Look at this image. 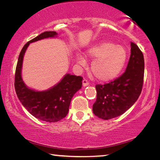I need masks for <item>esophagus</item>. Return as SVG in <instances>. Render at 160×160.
Wrapping results in <instances>:
<instances>
[{"label": "esophagus", "instance_id": "1", "mask_svg": "<svg viewBox=\"0 0 160 160\" xmlns=\"http://www.w3.org/2000/svg\"><path fill=\"white\" fill-rule=\"evenodd\" d=\"M82 85H83V87L88 86V85H89V82H88V80H85V79H84V80H82Z\"/></svg>", "mask_w": 160, "mask_h": 160}]
</instances>
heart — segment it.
Wrapping results in <instances>:
<instances>
[{
  "instance_id": "1",
  "label": "heart",
  "mask_w": 160,
  "mask_h": 160,
  "mask_svg": "<svg viewBox=\"0 0 160 160\" xmlns=\"http://www.w3.org/2000/svg\"><path fill=\"white\" fill-rule=\"evenodd\" d=\"M85 54L86 57L93 59L91 71L94 78L104 82H110L118 78L128 59L126 48L112 42H102L91 46ZM76 60L82 66L86 65L85 58L82 55L78 54Z\"/></svg>"
}]
</instances>
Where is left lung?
<instances>
[{"label":"left lung","mask_w":160,"mask_h":160,"mask_svg":"<svg viewBox=\"0 0 160 160\" xmlns=\"http://www.w3.org/2000/svg\"><path fill=\"white\" fill-rule=\"evenodd\" d=\"M131 56L124 73L110 83L97 85L94 114L104 120L125 113L137 101L142 91L145 62L142 51L131 43Z\"/></svg>","instance_id":"obj_1"}]
</instances>
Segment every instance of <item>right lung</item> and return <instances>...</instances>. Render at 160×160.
Masks as SVG:
<instances>
[{"label":"right lung","mask_w":160,"mask_h":160,"mask_svg":"<svg viewBox=\"0 0 160 160\" xmlns=\"http://www.w3.org/2000/svg\"><path fill=\"white\" fill-rule=\"evenodd\" d=\"M56 32H45L24 46L19 56L15 70V88L24 107L35 118L46 122H57L68 114L74 94L82 88V78L67 73L60 82L49 89L37 91L28 88L22 78L24 56L30 43L57 37Z\"/></svg>","instance_id":"obj_1"}]
</instances>
